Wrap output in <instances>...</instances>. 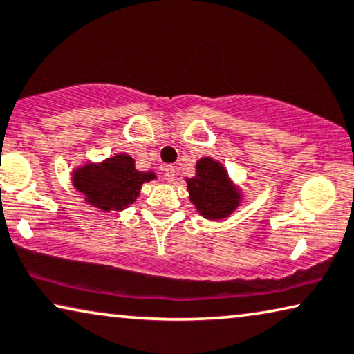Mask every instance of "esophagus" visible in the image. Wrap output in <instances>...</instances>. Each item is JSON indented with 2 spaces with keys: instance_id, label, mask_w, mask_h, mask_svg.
I'll return each mask as SVG.
<instances>
[{
  "instance_id": "34e87169",
  "label": "esophagus",
  "mask_w": 354,
  "mask_h": 354,
  "mask_svg": "<svg viewBox=\"0 0 354 354\" xmlns=\"http://www.w3.org/2000/svg\"><path fill=\"white\" fill-rule=\"evenodd\" d=\"M165 178L167 182L176 180V167L174 166H166L165 169Z\"/></svg>"
}]
</instances>
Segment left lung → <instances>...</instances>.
Returning <instances> with one entry per match:
<instances>
[{
	"label": "left lung",
	"mask_w": 354,
	"mask_h": 354,
	"mask_svg": "<svg viewBox=\"0 0 354 354\" xmlns=\"http://www.w3.org/2000/svg\"><path fill=\"white\" fill-rule=\"evenodd\" d=\"M188 199L201 217L217 222L243 204V189L232 180L227 167L211 156L196 161L194 176L185 177Z\"/></svg>",
	"instance_id": "left-lung-1"
}]
</instances>
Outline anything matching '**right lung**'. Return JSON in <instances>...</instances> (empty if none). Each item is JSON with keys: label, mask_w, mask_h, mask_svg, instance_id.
Masks as SVG:
<instances>
[{"label": "right lung", "mask_w": 354, "mask_h": 354, "mask_svg": "<svg viewBox=\"0 0 354 354\" xmlns=\"http://www.w3.org/2000/svg\"><path fill=\"white\" fill-rule=\"evenodd\" d=\"M156 178L153 171H137L134 158L127 153H116L100 162L88 161L71 172L75 189L104 212L124 211L139 198L143 183Z\"/></svg>", "instance_id": "right-lung-1"}]
</instances>
